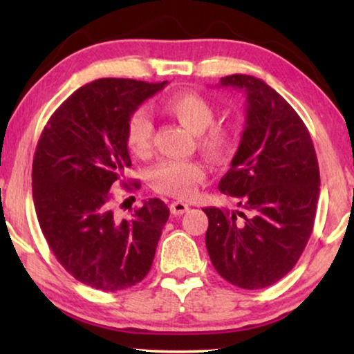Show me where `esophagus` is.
Segmentation results:
<instances>
[{"mask_svg": "<svg viewBox=\"0 0 354 354\" xmlns=\"http://www.w3.org/2000/svg\"><path fill=\"white\" fill-rule=\"evenodd\" d=\"M170 211L173 215H181V214L189 211V205L183 201H173L170 205Z\"/></svg>", "mask_w": 354, "mask_h": 354, "instance_id": "1", "label": "esophagus"}]
</instances>
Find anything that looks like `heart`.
<instances>
[{
    "instance_id": "heart-1",
    "label": "heart",
    "mask_w": 354,
    "mask_h": 354,
    "mask_svg": "<svg viewBox=\"0 0 354 354\" xmlns=\"http://www.w3.org/2000/svg\"><path fill=\"white\" fill-rule=\"evenodd\" d=\"M164 111L184 128L198 134V147L215 164L230 162L237 148V136L225 124H212L215 109L211 101L195 92H179L164 101ZM153 143V123L137 111L127 122V145L136 156H145ZM206 179V167L200 160H165L149 173V185L158 194L190 198Z\"/></svg>"
}]
</instances>
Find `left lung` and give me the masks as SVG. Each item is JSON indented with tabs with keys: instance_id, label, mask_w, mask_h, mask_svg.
I'll use <instances>...</instances> for the list:
<instances>
[{
	"instance_id": "1",
	"label": "left lung",
	"mask_w": 354,
	"mask_h": 354,
	"mask_svg": "<svg viewBox=\"0 0 354 354\" xmlns=\"http://www.w3.org/2000/svg\"><path fill=\"white\" fill-rule=\"evenodd\" d=\"M220 87L245 95V129L221 194L242 211L205 207L206 248L221 278L263 289L298 262L314 227L320 171L313 139L293 107L259 77L231 75Z\"/></svg>"
}]
</instances>
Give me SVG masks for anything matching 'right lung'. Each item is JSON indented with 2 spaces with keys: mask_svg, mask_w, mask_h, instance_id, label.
<instances>
[{
  "mask_svg": "<svg viewBox=\"0 0 354 354\" xmlns=\"http://www.w3.org/2000/svg\"><path fill=\"white\" fill-rule=\"evenodd\" d=\"M164 82L103 77L57 107L35 148L32 198L40 230L56 259L82 284L104 292L147 277L170 209L143 201L129 218L111 209V189L127 185V122ZM133 183L129 189H139Z\"/></svg>",
  "mask_w": 354,
  "mask_h": 354,
  "instance_id": "right-lung-1",
  "label": "right lung"
}]
</instances>
